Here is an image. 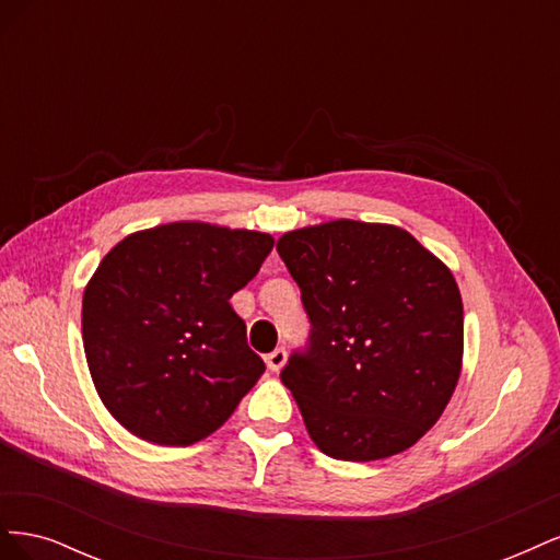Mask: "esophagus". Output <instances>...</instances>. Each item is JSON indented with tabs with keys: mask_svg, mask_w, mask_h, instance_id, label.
Instances as JSON below:
<instances>
[{
	"mask_svg": "<svg viewBox=\"0 0 560 560\" xmlns=\"http://www.w3.org/2000/svg\"><path fill=\"white\" fill-rule=\"evenodd\" d=\"M287 362V350L284 348H276L273 352L266 354V364L270 371H280Z\"/></svg>",
	"mask_w": 560,
	"mask_h": 560,
	"instance_id": "esophagus-1",
	"label": "esophagus"
}]
</instances>
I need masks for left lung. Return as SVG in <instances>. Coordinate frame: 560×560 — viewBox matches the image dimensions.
<instances>
[{"instance_id":"obj_1","label":"left lung","mask_w":560,"mask_h":560,"mask_svg":"<svg viewBox=\"0 0 560 560\" xmlns=\"http://www.w3.org/2000/svg\"><path fill=\"white\" fill-rule=\"evenodd\" d=\"M278 254L311 319L280 381L336 460L401 453L444 413L463 366V299L411 233L336 219L284 233Z\"/></svg>"}]
</instances>
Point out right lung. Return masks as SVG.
<instances>
[{
  "mask_svg": "<svg viewBox=\"0 0 560 560\" xmlns=\"http://www.w3.org/2000/svg\"><path fill=\"white\" fill-rule=\"evenodd\" d=\"M273 238L202 222L132 233L83 292L81 334L100 399L135 436L189 446L222 428L266 371L233 292Z\"/></svg>",
  "mask_w": 560,
  "mask_h": 560,
  "instance_id": "1",
  "label": "right lung"
}]
</instances>
